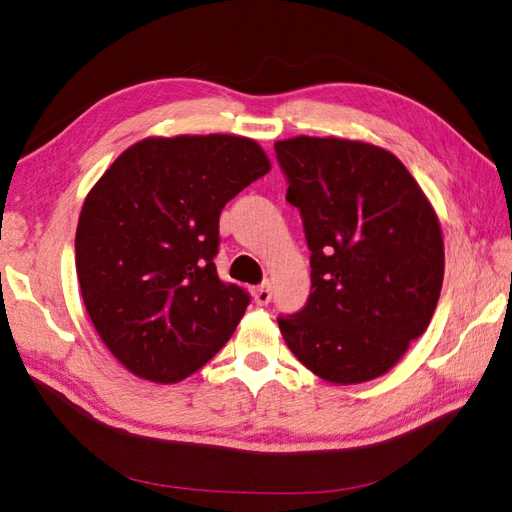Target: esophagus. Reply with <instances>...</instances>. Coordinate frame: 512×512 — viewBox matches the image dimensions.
Returning <instances> with one entry per match:
<instances>
[{"label": "esophagus", "instance_id": "obj_1", "mask_svg": "<svg viewBox=\"0 0 512 512\" xmlns=\"http://www.w3.org/2000/svg\"><path fill=\"white\" fill-rule=\"evenodd\" d=\"M253 297H255V303H257V306H268L270 299H273V288H270L268 281H264L262 286H257V288H255Z\"/></svg>", "mask_w": 512, "mask_h": 512}]
</instances>
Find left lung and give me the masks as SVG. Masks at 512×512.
I'll use <instances>...</instances> for the list:
<instances>
[{
    "instance_id": "obj_1",
    "label": "left lung",
    "mask_w": 512,
    "mask_h": 512,
    "mask_svg": "<svg viewBox=\"0 0 512 512\" xmlns=\"http://www.w3.org/2000/svg\"><path fill=\"white\" fill-rule=\"evenodd\" d=\"M275 151L312 268L306 306L277 319L284 341L328 383L383 376L436 312L438 215L407 167L376 145L297 136Z\"/></svg>"
}]
</instances>
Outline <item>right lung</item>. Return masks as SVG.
Returning <instances> with one entry per match:
<instances>
[{
	"label": "right lung",
	"instance_id": "right-lung-1",
	"mask_svg": "<svg viewBox=\"0 0 512 512\" xmlns=\"http://www.w3.org/2000/svg\"><path fill=\"white\" fill-rule=\"evenodd\" d=\"M268 171L250 138H145L94 184L76 275L96 332L129 372L178 383L231 339L250 297L217 277L220 213Z\"/></svg>",
	"mask_w": 512,
	"mask_h": 512
}]
</instances>
